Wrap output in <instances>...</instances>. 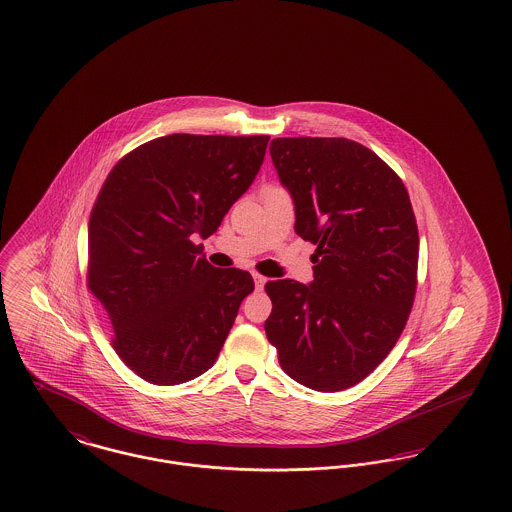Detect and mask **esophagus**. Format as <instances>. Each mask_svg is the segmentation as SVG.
I'll list each match as a JSON object with an SVG mask.
<instances>
[{"label":"esophagus","instance_id":"obj_1","mask_svg":"<svg viewBox=\"0 0 512 512\" xmlns=\"http://www.w3.org/2000/svg\"><path fill=\"white\" fill-rule=\"evenodd\" d=\"M253 280H255V288H257V290H263L265 284H267V278L261 276V274H257V272L253 274Z\"/></svg>","mask_w":512,"mask_h":512}]
</instances>
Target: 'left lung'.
Segmentation results:
<instances>
[{
  "mask_svg": "<svg viewBox=\"0 0 512 512\" xmlns=\"http://www.w3.org/2000/svg\"><path fill=\"white\" fill-rule=\"evenodd\" d=\"M296 234L317 243L313 280L267 282L265 332L280 367L307 389L336 392L387 358L416 294L418 226L402 180L356 141L272 139Z\"/></svg>",
  "mask_w": 512,
  "mask_h": 512,
  "instance_id": "8db88e82",
  "label": "left lung"
}]
</instances>
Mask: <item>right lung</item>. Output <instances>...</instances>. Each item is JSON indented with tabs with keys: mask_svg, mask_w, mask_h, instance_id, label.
I'll return each instance as SVG.
<instances>
[{
	"mask_svg": "<svg viewBox=\"0 0 512 512\" xmlns=\"http://www.w3.org/2000/svg\"><path fill=\"white\" fill-rule=\"evenodd\" d=\"M267 135L174 133L129 152L104 181L89 222V288L114 350L152 385H180L218 358L241 301L240 269L201 255L261 170Z\"/></svg>",
	"mask_w": 512,
	"mask_h": 512,
	"instance_id": "right-lung-1",
	"label": "right lung"
}]
</instances>
